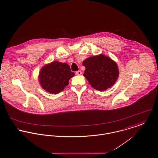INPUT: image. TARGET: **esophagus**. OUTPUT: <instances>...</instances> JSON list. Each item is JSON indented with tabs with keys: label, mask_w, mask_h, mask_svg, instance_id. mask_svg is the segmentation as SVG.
<instances>
[{
	"label": "esophagus",
	"mask_w": 158,
	"mask_h": 158,
	"mask_svg": "<svg viewBox=\"0 0 158 158\" xmlns=\"http://www.w3.org/2000/svg\"><path fill=\"white\" fill-rule=\"evenodd\" d=\"M81 73H82V72H81V71H78L76 72V74L77 75H81Z\"/></svg>",
	"instance_id": "34e87169"
}]
</instances>
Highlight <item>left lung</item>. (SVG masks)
<instances>
[{"instance_id": "left-lung-1", "label": "left lung", "mask_w": 158, "mask_h": 158, "mask_svg": "<svg viewBox=\"0 0 158 158\" xmlns=\"http://www.w3.org/2000/svg\"><path fill=\"white\" fill-rule=\"evenodd\" d=\"M83 65L86 68L83 75L97 90L103 91L113 86L119 75L116 63L102 54L87 58Z\"/></svg>"}]
</instances>
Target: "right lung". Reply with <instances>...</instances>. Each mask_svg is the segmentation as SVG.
Wrapping results in <instances>:
<instances>
[{"mask_svg":"<svg viewBox=\"0 0 158 158\" xmlns=\"http://www.w3.org/2000/svg\"><path fill=\"white\" fill-rule=\"evenodd\" d=\"M73 76L74 73L67 63L53 61L43 66L40 72L39 80L45 90L56 94L68 85L69 79Z\"/></svg>","mask_w":158,"mask_h":158,"instance_id":"add662e5","label":"right lung"}]
</instances>
